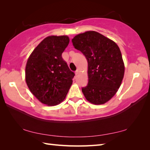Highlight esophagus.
I'll use <instances>...</instances> for the list:
<instances>
[{"instance_id":"esophagus-1","label":"esophagus","mask_w":150,"mask_h":150,"mask_svg":"<svg viewBox=\"0 0 150 150\" xmlns=\"http://www.w3.org/2000/svg\"><path fill=\"white\" fill-rule=\"evenodd\" d=\"M79 72H80V70H79V69H77V70H76V71H75V75H78L79 73Z\"/></svg>"}]
</instances>
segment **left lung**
<instances>
[{"label": "left lung", "mask_w": 150, "mask_h": 150, "mask_svg": "<svg viewBox=\"0 0 150 150\" xmlns=\"http://www.w3.org/2000/svg\"><path fill=\"white\" fill-rule=\"evenodd\" d=\"M73 45L87 59L88 83L82 88L84 97L93 104H103L119 88L124 74V64L117 44L94 31L79 34Z\"/></svg>", "instance_id": "1"}]
</instances>
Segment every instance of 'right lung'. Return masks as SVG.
<instances>
[{
	"instance_id": "obj_1",
	"label": "right lung",
	"mask_w": 150,
	"mask_h": 150,
	"mask_svg": "<svg viewBox=\"0 0 150 150\" xmlns=\"http://www.w3.org/2000/svg\"><path fill=\"white\" fill-rule=\"evenodd\" d=\"M69 42L66 35L47 37L35 47L27 61L28 86L38 100L47 106H55L64 100L72 84L75 73L62 57Z\"/></svg>"
}]
</instances>
